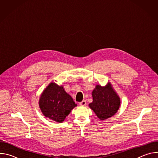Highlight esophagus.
<instances>
[{"instance_id": "esophagus-1", "label": "esophagus", "mask_w": 158, "mask_h": 158, "mask_svg": "<svg viewBox=\"0 0 158 158\" xmlns=\"http://www.w3.org/2000/svg\"><path fill=\"white\" fill-rule=\"evenodd\" d=\"M79 105H80V106H85L86 105V101H84V100H83L82 102H81L79 103Z\"/></svg>"}]
</instances>
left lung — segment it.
Wrapping results in <instances>:
<instances>
[{
  "label": "left lung",
  "mask_w": 158,
  "mask_h": 158,
  "mask_svg": "<svg viewBox=\"0 0 158 158\" xmlns=\"http://www.w3.org/2000/svg\"><path fill=\"white\" fill-rule=\"evenodd\" d=\"M92 96L93 101L89 106L101 120L113 116L121 106L120 98L110 82L104 87L96 85Z\"/></svg>",
  "instance_id": "8db88e82"
}]
</instances>
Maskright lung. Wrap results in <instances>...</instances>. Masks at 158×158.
Instances as JSON below:
<instances>
[{
	"mask_svg": "<svg viewBox=\"0 0 158 158\" xmlns=\"http://www.w3.org/2000/svg\"><path fill=\"white\" fill-rule=\"evenodd\" d=\"M39 104L44 116L57 123L63 122L71 110L77 106L63 86L53 82L44 90Z\"/></svg>",
	"mask_w": 158,
	"mask_h": 158,
	"instance_id": "1",
	"label": "right lung"
}]
</instances>
